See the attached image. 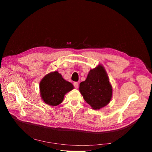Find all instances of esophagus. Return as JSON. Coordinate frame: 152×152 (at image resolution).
<instances>
[{
	"instance_id": "1",
	"label": "esophagus",
	"mask_w": 152,
	"mask_h": 152,
	"mask_svg": "<svg viewBox=\"0 0 152 152\" xmlns=\"http://www.w3.org/2000/svg\"><path fill=\"white\" fill-rule=\"evenodd\" d=\"M73 86H74L75 88L78 89V87H79V82H73Z\"/></svg>"
}]
</instances>
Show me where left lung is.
<instances>
[{
  "label": "left lung",
  "instance_id": "left-lung-1",
  "mask_svg": "<svg viewBox=\"0 0 152 152\" xmlns=\"http://www.w3.org/2000/svg\"><path fill=\"white\" fill-rule=\"evenodd\" d=\"M79 90L84 100L94 110L108 104L112 96V86L101 65L90 70L86 80L80 82Z\"/></svg>",
  "mask_w": 152,
  "mask_h": 152
}]
</instances>
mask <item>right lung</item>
<instances>
[{"mask_svg":"<svg viewBox=\"0 0 152 152\" xmlns=\"http://www.w3.org/2000/svg\"><path fill=\"white\" fill-rule=\"evenodd\" d=\"M73 89V86L62 77L58 72L45 76L40 82V91L44 102L50 106L62 103L65 94Z\"/></svg>","mask_w":152,"mask_h":152,"instance_id":"add662e5","label":"right lung"}]
</instances>
